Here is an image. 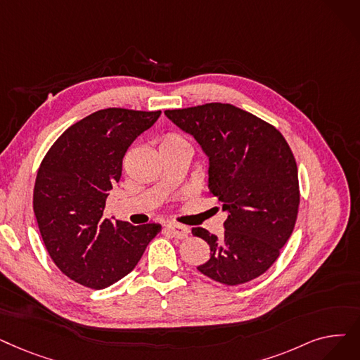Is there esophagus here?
<instances>
[{"label": "esophagus", "mask_w": 360, "mask_h": 360, "mask_svg": "<svg viewBox=\"0 0 360 360\" xmlns=\"http://www.w3.org/2000/svg\"><path fill=\"white\" fill-rule=\"evenodd\" d=\"M166 228L172 233V236H174L175 238H179V240L186 238V237H188V233H190L188 228L184 226V225H179V224H169Z\"/></svg>", "instance_id": "1"}]
</instances>
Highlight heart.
<instances>
[{
  "label": "heart",
  "mask_w": 360,
  "mask_h": 360,
  "mask_svg": "<svg viewBox=\"0 0 360 360\" xmlns=\"http://www.w3.org/2000/svg\"><path fill=\"white\" fill-rule=\"evenodd\" d=\"M181 146L190 147V143H188V139H186L185 136H182L181 134H176V132L166 134L162 138V141H160V148H165V147H181Z\"/></svg>",
  "instance_id": "heart-1"
}]
</instances>
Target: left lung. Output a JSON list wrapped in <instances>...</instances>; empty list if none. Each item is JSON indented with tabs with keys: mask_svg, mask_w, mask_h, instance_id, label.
I'll return each mask as SVG.
<instances>
[{
	"mask_svg": "<svg viewBox=\"0 0 360 360\" xmlns=\"http://www.w3.org/2000/svg\"><path fill=\"white\" fill-rule=\"evenodd\" d=\"M209 155V193L228 212L225 233L205 228L193 236L210 245L197 268L225 285L245 284L266 272L291 237L300 206L294 154L274 124L224 103L166 110Z\"/></svg>",
	"mask_w": 360,
	"mask_h": 360,
	"instance_id": "left-lung-1",
	"label": "left lung"
}]
</instances>
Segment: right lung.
<instances>
[{"mask_svg": "<svg viewBox=\"0 0 360 360\" xmlns=\"http://www.w3.org/2000/svg\"><path fill=\"white\" fill-rule=\"evenodd\" d=\"M158 112L104 108L61 134L42 159L34 212L46 252L75 283L103 290L127 276L162 231L103 216L105 200L122 176L123 155L151 128Z\"/></svg>", "mask_w": 360, "mask_h": 360, "instance_id": "right-lung-1", "label": "right lung"}]
</instances>
